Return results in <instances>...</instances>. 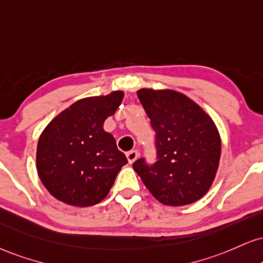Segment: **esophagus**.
Segmentation results:
<instances>
[{
    "label": "esophagus",
    "instance_id": "1",
    "mask_svg": "<svg viewBox=\"0 0 263 263\" xmlns=\"http://www.w3.org/2000/svg\"><path fill=\"white\" fill-rule=\"evenodd\" d=\"M126 156H127V160H128L129 164H132V162H135L138 159L139 153L137 151H131V152H128L127 154H126Z\"/></svg>",
    "mask_w": 263,
    "mask_h": 263
}]
</instances>
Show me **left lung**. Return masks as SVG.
I'll return each instance as SVG.
<instances>
[{
	"label": "left lung",
	"mask_w": 263,
	"mask_h": 263,
	"mask_svg": "<svg viewBox=\"0 0 263 263\" xmlns=\"http://www.w3.org/2000/svg\"><path fill=\"white\" fill-rule=\"evenodd\" d=\"M138 99L155 131L156 161L134 162L153 197L161 204L183 206L204 197L221 158V138L200 105L174 89L141 88Z\"/></svg>",
	"instance_id": "8db88e82"
}]
</instances>
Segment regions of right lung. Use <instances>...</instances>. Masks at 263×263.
I'll return each instance as SVG.
<instances>
[{
    "mask_svg": "<svg viewBox=\"0 0 263 263\" xmlns=\"http://www.w3.org/2000/svg\"><path fill=\"white\" fill-rule=\"evenodd\" d=\"M124 92L80 99L43 129L36 168L46 189L68 205L92 206L108 195L119 171L127 164L115 138L103 128Z\"/></svg>",
    "mask_w": 263,
    "mask_h": 263,
    "instance_id": "obj_1",
    "label": "right lung"
}]
</instances>
